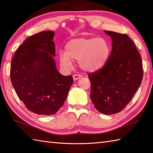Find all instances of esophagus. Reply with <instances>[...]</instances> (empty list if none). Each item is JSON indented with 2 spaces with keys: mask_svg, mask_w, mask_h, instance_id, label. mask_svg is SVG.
<instances>
[{
  "mask_svg": "<svg viewBox=\"0 0 153 153\" xmlns=\"http://www.w3.org/2000/svg\"><path fill=\"white\" fill-rule=\"evenodd\" d=\"M82 76H81V75H79V74H75V75H74L73 76V78H74V80H77L78 79H79V78H81V77H82Z\"/></svg>",
  "mask_w": 153,
  "mask_h": 153,
  "instance_id": "esophagus-1",
  "label": "esophagus"
}]
</instances>
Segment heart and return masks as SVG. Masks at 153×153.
<instances>
[{
    "instance_id": "b5f03b06",
    "label": "heart",
    "mask_w": 153,
    "mask_h": 153,
    "mask_svg": "<svg viewBox=\"0 0 153 153\" xmlns=\"http://www.w3.org/2000/svg\"><path fill=\"white\" fill-rule=\"evenodd\" d=\"M66 52L60 51V64L66 70L73 66L72 60H78L79 68L87 72L99 71L108 62L111 47L104 37L78 38L70 41L65 47Z\"/></svg>"
}]
</instances>
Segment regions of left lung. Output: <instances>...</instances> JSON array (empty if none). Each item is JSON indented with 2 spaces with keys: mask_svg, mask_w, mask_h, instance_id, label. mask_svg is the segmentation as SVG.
Listing matches in <instances>:
<instances>
[{
  "mask_svg": "<svg viewBox=\"0 0 153 153\" xmlns=\"http://www.w3.org/2000/svg\"><path fill=\"white\" fill-rule=\"evenodd\" d=\"M104 31L112 40L111 54L105 66L88 77L94 106L110 115L122 111L131 101L141 83L143 70L140 54L128 35Z\"/></svg>",
  "mask_w": 153,
  "mask_h": 153,
  "instance_id": "left-lung-1",
  "label": "left lung"
}]
</instances>
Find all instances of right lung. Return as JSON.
<instances>
[{
	"instance_id": "1",
	"label": "right lung",
	"mask_w": 153,
	"mask_h": 153,
	"mask_svg": "<svg viewBox=\"0 0 153 153\" xmlns=\"http://www.w3.org/2000/svg\"><path fill=\"white\" fill-rule=\"evenodd\" d=\"M54 32L27 38L11 60L10 79L19 99L39 115L56 114L66 100L73 77L60 74L54 60Z\"/></svg>"
}]
</instances>
